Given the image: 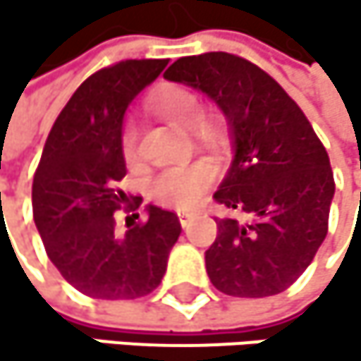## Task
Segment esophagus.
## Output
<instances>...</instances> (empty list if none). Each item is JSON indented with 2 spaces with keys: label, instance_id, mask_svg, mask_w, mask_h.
<instances>
[{
  "label": "esophagus",
  "instance_id": "obj_1",
  "mask_svg": "<svg viewBox=\"0 0 361 361\" xmlns=\"http://www.w3.org/2000/svg\"><path fill=\"white\" fill-rule=\"evenodd\" d=\"M177 219H179V223H182V227H186V225H190V221L195 219V214L192 212H177Z\"/></svg>",
  "mask_w": 361,
  "mask_h": 361
}]
</instances>
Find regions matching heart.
Here are the masks:
<instances>
[{
  "label": "heart",
  "instance_id": "heart-1",
  "mask_svg": "<svg viewBox=\"0 0 361 361\" xmlns=\"http://www.w3.org/2000/svg\"><path fill=\"white\" fill-rule=\"evenodd\" d=\"M149 110L166 126L179 132H192L201 140L219 138V123L207 118L199 97L184 86H164L149 97ZM121 154L130 166L138 164V136L134 126H126L121 132ZM214 171L205 162H195L188 166L166 169L156 175L149 184V197L158 205L188 210L201 195L212 186Z\"/></svg>",
  "mask_w": 361,
  "mask_h": 361
}]
</instances>
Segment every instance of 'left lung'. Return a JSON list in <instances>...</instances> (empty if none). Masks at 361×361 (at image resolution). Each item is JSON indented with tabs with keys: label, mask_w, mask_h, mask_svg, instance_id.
<instances>
[{
	"label": "left lung",
	"mask_w": 361,
	"mask_h": 361,
	"mask_svg": "<svg viewBox=\"0 0 361 361\" xmlns=\"http://www.w3.org/2000/svg\"><path fill=\"white\" fill-rule=\"evenodd\" d=\"M164 78L210 97L233 138V160L214 199L249 221L219 219L205 251L207 277L229 297L283 293L327 235L336 184L323 142L293 97L240 56L179 58Z\"/></svg>",
	"instance_id": "obj_1"
}]
</instances>
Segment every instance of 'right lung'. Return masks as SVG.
Listing matches in <instances>:
<instances>
[{
  "instance_id": "obj_1",
  "label": "right lung",
  "mask_w": 361,
  "mask_h": 361,
  "mask_svg": "<svg viewBox=\"0 0 361 361\" xmlns=\"http://www.w3.org/2000/svg\"><path fill=\"white\" fill-rule=\"evenodd\" d=\"M166 64L121 60L84 80L58 114L34 175L32 210L45 251L60 275L92 299L154 293L182 233L177 214L156 205L123 235L114 229V212L128 203L118 188L128 173L123 116Z\"/></svg>"
}]
</instances>
